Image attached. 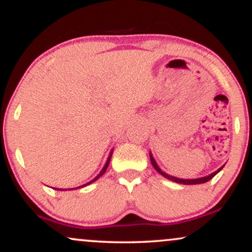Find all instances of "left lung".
<instances>
[{
	"mask_svg": "<svg viewBox=\"0 0 252 252\" xmlns=\"http://www.w3.org/2000/svg\"><path fill=\"white\" fill-rule=\"evenodd\" d=\"M150 161H152L153 167H154V168L158 170V172L160 173V174H162L164 178L169 179V180H172V181H174V182H179V184H184V185H196V184H204V182L210 181L211 179H212L213 176L217 174V173L220 172V170L222 169V167H224V166H222L221 168H219L218 170H216V172L212 173V174H210V175H207V176H204V178H200V179H179V178H174V176H172V175H168V174H167V173L162 172V170L158 168V164H156L155 160H154V158H153L152 154H150Z\"/></svg>",
	"mask_w": 252,
	"mask_h": 252,
	"instance_id": "1",
	"label": "left lung"
}]
</instances>
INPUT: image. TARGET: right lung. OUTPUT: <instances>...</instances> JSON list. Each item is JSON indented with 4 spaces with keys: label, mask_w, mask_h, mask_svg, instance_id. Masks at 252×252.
Instances as JSON below:
<instances>
[{
    "label": "right lung",
    "mask_w": 252,
    "mask_h": 252,
    "mask_svg": "<svg viewBox=\"0 0 252 252\" xmlns=\"http://www.w3.org/2000/svg\"><path fill=\"white\" fill-rule=\"evenodd\" d=\"M111 155H112V152H111V153H110V155H109V158H108V161H106L105 166H104V167H103V169H102V170H100V173H99V174H98V175L96 176V178H94V180H91V181H90V182H88V184L83 185V186H82V187H85V186H88V185H90V184H92V182H94V181H96V180H97V179H98V178H99V176H102V175L104 174V173H105V170H106V168H108V166H109V163H110V160H111ZM60 190H62V189H60Z\"/></svg>",
    "instance_id": "obj_1"
}]
</instances>
